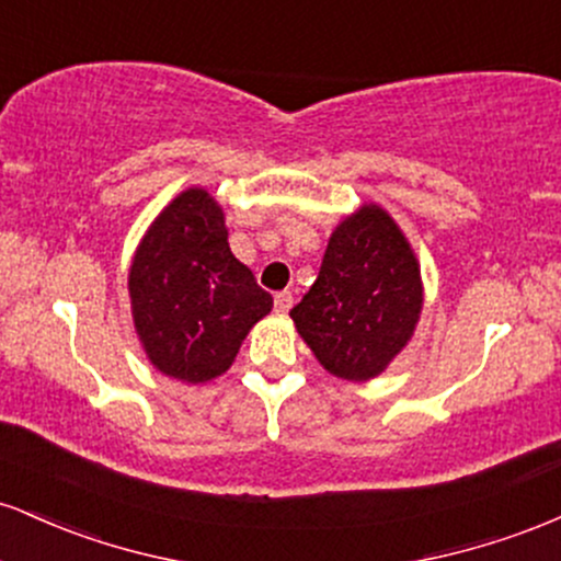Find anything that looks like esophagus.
<instances>
[{
	"label": "esophagus",
	"instance_id": "34e87169",
	"mask_svg": "<svg viewBox=\"0 0 561 561\" xmlns=\"http://www.w3.org/2000/svg\"><path fill=\"white\" fill-rule=\"evenodd\" d=\"M274 308H276V311H279V313H287L289 308H293V293H287V289H285V293H276Z\"/></svg>",
	"mask_w": 561,
	"mask_h": 561
}]
</instances>
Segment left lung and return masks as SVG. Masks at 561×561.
Here are the masks:
<instances>
[{"instance_id":"8db88e82","label":"left lung","mask_w":561,"mask_h":561,"mask_svg":"<svg viewBox=\"0 0 561 561\" xmlns=\"http://www.w3.org/2000/svg\"><path fill=\"white\" fill-rule=\"evenodd\" d=\"M422 306L414 248L382 205L364 203L334 227L317 282L289 317L330 375L369 382L414 337Z\"/></svg>"}]
</instances>
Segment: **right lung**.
I'll use <instances>...</instances> for the list:
<instances>
[{
  "label": "right lung",
  "instance_id": "right-lung-1",
  "mask_svg": "<svg viewBox=\"0 0 561 561\" xmlns=\"http://www.w3.org/2000/svg\"><path fill=\"white\" fill-rule=\"evenodd\" d=\"M128 298L147 362L186 385L221 377L274 306L231 253L224 208L203 186L179 192L147 227Z\"/></svg>",
  "mask_w": 561,
  "mask_h": 561
}]
</instances>
